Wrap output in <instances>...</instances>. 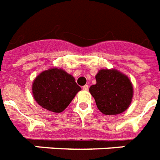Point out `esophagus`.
<instances>
[{
    "label": "esophagus",
    "mask_w": 160,
    "mask_h": 160,
    "mask_svg": "<svg viewBox=\"0 0 160 160\" xmlns=\"http://www.w3.org/2000/svg\"><path fill=\"white\" fill-rule=\"evenodd\" d=\"M88 85H84L83 87H82V89H83L84 91H88Z\"/></svg>",
    "instance_id": "34e87169"
}]
</instances>
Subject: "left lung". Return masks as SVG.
Wrapping results in <instances>:
<instances>
[{"label": "left lung", "instance_id": "1", "mask_svg": "<svg viewBox=\"0 0 160 160\" xmlns=\"http://www.w3.org/2000/svg\"><path fill=\"white\" fill-rule=\"evenodd\" d=\"M97 83L89 92L97 107L105 115H116L125 112L131 102L133 88L130 79L116 70L102 69L96 76Z\"/></svg>", "mask_w": 160, "mask_h": 160}]
</instances>
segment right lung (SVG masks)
Instances as JSON below:
<instances>
[{
	"instance_id": "1",
	"label": "right lung",
	"mask_w": 160,
	"mask_h": 160,
	"mask_svg": "<svg viewBox=\"0 0 160 160\" xmlns=\"http://www.w3.org/2000/svg\"><path fill=\"white\" fill-rule=\"evenodd\" d=\"M81 90L73 77L58 68L41 72L34 79L33 95L37 103L53 112H61Z\"/></svg>"
}]
</instances>
